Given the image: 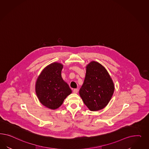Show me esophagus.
Wrapping results in <instances>:
<instances>
[{
	"label": "esophagus",
	"mask_w": 149,
	"mask_h": 149,
	"mask_svg": "<svg viewBox=\"0 0 149 149\" xmlns=\"http://www.w3.org/2000/svg\"><path fill=\"white\" fill-rule=\"evenodd\" d=\"M73 92H74V93H77V92H78V89H77V88L74 89V90H73Z\"/></svg>",
	"instance_id": "1"
}]
</instances>
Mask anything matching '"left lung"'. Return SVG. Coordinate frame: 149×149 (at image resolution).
<instances>
[{
	"mask_svg": "<svg viewBox=\"0 0 149 149\" xmlns=\"http://www.w3.org/2000/svg\"><path fill=\"white\" fill-rule=\"evenodd\" d=\"M86 75L79 95L91 111L104 108L113 96L115 86L107 70L101 64L92 61L86 67Z\"/></svg>",
	"mask_w": 149,
	"mask_h": 149,
	"instance_id": "8db88e82",
	"label": "left lung"
}]
</instances>
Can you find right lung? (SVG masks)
I'll return each mask as SVG.
<instances>
[{
  "label": "right lung",
  "mask_w": 149,
  "mask_h": 149,
  "mask_svg": "<svg viewBox=\"0 0 149 149\" xmlns=\"http://www.w3.org/2000/svg\"><path fill=\"white\" fill-rule=\"evenodd\" d=\"M63 68L61 63H51L42 70L36 79V96L41 104L50 109L58 108L72 92L68 84L62 77Z\"/></svg>",
  "instance_id": "1"
}]
</instances>
